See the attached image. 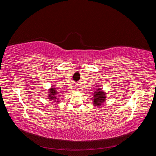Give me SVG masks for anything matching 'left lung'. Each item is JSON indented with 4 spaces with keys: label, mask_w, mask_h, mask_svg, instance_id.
Instances as JSON below:
<instances>
[{
    "label": "left lung",
    "mask_w": 156,
    "mask_h": 156,
    "mask_svg": "<svg viewBox=\"0 0 156 156\" xmlns=\"http://www.w3.org/2000/svg\"><path fill=\"white\" fill-rule=\"evenodd\" d=\"M98 88H96V91L94 92L93 94H92L93 96L92 97V102H93V105L99 107L101 105H102L104 102L107 100V98H106V92L105 91H103L101 89L102 88H100V87H97Z\"/></svg>",
    "instance_id": "1"
}]
</instances>
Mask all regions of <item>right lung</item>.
<instances>
[{
    "label": "right lung",
    "mask_w": 156,
    "mask_h": 156,
    "mask_svg": "<svg viewBox=\"0 0 156 156\" xmlns=\"http://www.w3.org/2000/svg\"><path fill=\"white\" fill-rule=\"evenodd\" d=\"M58 91L56 90V88L54 87H51V88L48 90V100L50 101H53L55 103H59V100H58V98H56V96H57L58 94Z\"/></svg>",
    "instance_id": "obj_1"
}]
</instances>
